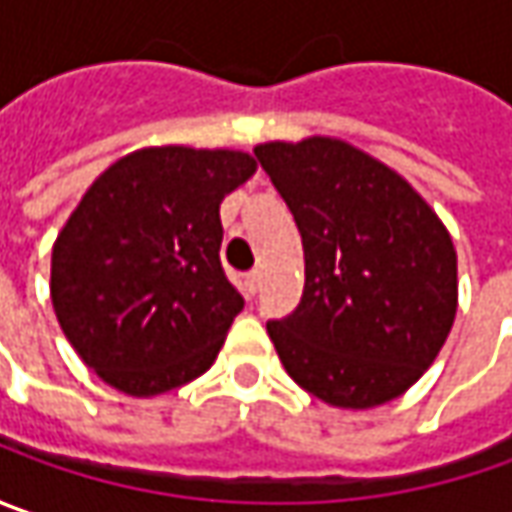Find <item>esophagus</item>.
<instances>
[{"mask_svg":"<svg viewBox=\"0 0 512 512\" xmlns=\"http://www.w3.org/2000/svg\"><path fill=\"white\" fill-rule=\"evenodd\" d=\"M259 285H262V270H250L245 276L247 296H256V293H259Z\"/></svg>","mask_w":512,"mask_h":512,"instance_id":"1","label":"esophagus"}]
</instances>
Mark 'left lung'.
<instances>
[{"instance_id": "1", "label": "left lung", "mask_w": 512, "mask_h": 512, "mask_svg": "<svg viewBox=\"0 0 512 512\" xmlns=\"http://www.w3.org/2000/svg\"><path fill=\"white\" fill-rule=\"evenodd\" d=\"M305 247L299 307L267 322L290 379L333 407L402 396L456 319L453 239L396 170L330 136L253 150Z\"/></svg>"}]
</instances>
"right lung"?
<instances>
[{
    "label": "right lung",
    "mask_w": 512,
    "mask_h": 512,
    "mask_svg": "<svg viewBox=\"0 0 512 512\" xmlns=\"http://www.w3.org/2000/svg\"><path fill=\"white\" fill-rule=\"evenodd\" d=\"M256 173L242 150L142 148L113 162L56 236L50 299L110 387L159 396L202 376L245 299L227 282L219 205Z\"/></svg>",
    "instance_id": "right-lung-1"
}]
</instances>
